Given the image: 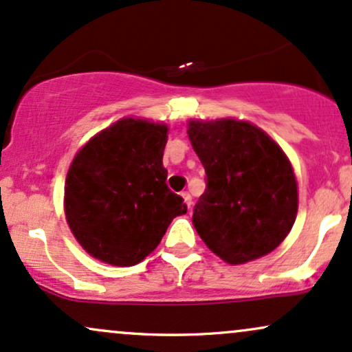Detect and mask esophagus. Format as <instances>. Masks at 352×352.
Returning a JSON list of instances; mask_svg holds the SVG:
<instances>
[{"instance_id":"34e87169","label":"esophagus","mask_w":352,"mask_h":352,"mask_svg":"<svg viewBox=\"0 0 352 352\" xmlns=\"http://www.w3.org/2000/svg\"><path fill=\"white\" fill-rule=\"evenodd\" d=\"M182 197H184V200H185V204H187V207H188V208H192V205H193V201H192V195H190L188 192H184V193H182Z\"/></svg>"}]
</instances>
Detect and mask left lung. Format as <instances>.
I'll use <instances>...</instances> for the list:
<instances>
[{
  "mask_svg": "<svg viewBox=\"0 0 352 352\" xmlns=\"http://www.w3.org/2000/svg\"><path fill=\"white\" fill-rule=\"evenodd\" d=\"M187 134L207 173L192 218L201 240L230 265L272 253L298 213L296 177L280 145L235 119L190 120Z\"/></svg>",
  "mask_w": 352,
  "mask_h": 352,
  "instance_id": "obj_1",
  "label": "left lung"
}]
</instances>
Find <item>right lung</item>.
Masks as SVG:
<instances>
[{"instance_id": "add662e5", "label": "right lung", "mask_w": 352, "mask_h": 352, "mask_svg": "<svg viewBox=\"0 0 352 352\" xmlns=\"http://www.w3.org/2000/svg\"><path fill=\"white\" fill-rule=\"evenodd\" d=\"M167 125L122 119L78 152L64 187L72 235L91 256L116 266L140 263L175 217L184 199L167 187L162 164Z\"/></svg>"}]
</instances>
